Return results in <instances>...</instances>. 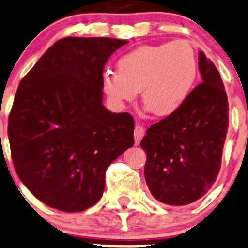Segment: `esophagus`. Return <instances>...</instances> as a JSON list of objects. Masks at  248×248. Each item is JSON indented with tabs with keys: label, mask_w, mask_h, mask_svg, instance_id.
Segmentation results:
<instances>
[{
	"label": "esophagus",
	"mask_w": 248,
	"mask_h": 248,
	"mask_svg": "<svg viewBox=\"0 0 248 248\" xmlns=\"http://www.w3.org/2000/svg\"><path fill=\"white\" fill-rule=\"evenodd\" d=\"M145 135V128L140 124H137L134 128V139H135V144H139L140 140L142 139V137Z\"/></svg>",
	"instance_id": "1"
}]
</instances>
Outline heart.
<instances>
[{"instance_id":"b5f03b06","label":"heart","mask_w":248,"mask_h":248,"mask_svg":"<svg viewBox=\"0 0 248 248\" xmlns=\"http://www.w3.org/2000/svg\"><path fill=\"white\" fill-rule=\"evenodd\" d=\"M117 74L103 76V90L115 104L132 103L141 91L147 110L159 117L176 114L194 88L197 62L194 48L184 40L146 45L117 62Z\"/></svg>"}]
</instances>
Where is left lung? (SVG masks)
<instances>
[{
    "mask_svg": "<svg viewBox=\"0 0 248 248\" xmlns=\"http://www.w3.org/2000/svg\"><path fill=\"white\" fill-rule=\"evenodd\" d=\"M202 83L179 111L152 124L140 146L145 179L155 200L186 205L213 186L221 168L228 129V98L214 62L199 53Z\"/></svg>",
    "mask_w": 248,
    "mask_h": 248,
    "instance_id": "obj_1",
    "label": "left lung"
}]
</instances>
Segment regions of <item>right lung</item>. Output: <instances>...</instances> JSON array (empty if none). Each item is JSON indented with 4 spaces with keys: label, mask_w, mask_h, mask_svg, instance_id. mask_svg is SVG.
Here are the masks:
<instances>
[{
    "label": "right lung",
    "mask_w": 248,
    "mask_h": 248,
    "mask_svg": "<svg viewBox=\"0 0 248 248\" xmlns=\"http://www.w3.org/2000/svg\"><path fill=\"white\" fill-rule=\"evenodd\" d=\"M128 41L67 36L22 78L8 121L15 171L41 202L66 213L101 199L106 171L134 145V120L104 108L103 69Z\"/></svg>",
    "instance_id": "add662e5"
}]
</instances>
